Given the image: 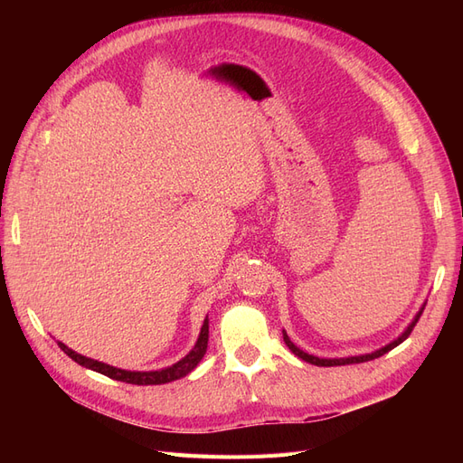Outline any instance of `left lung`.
<instances>
[{
	"mask_svg": "<svg viewBox=\"0 0 463 463\" xmlns=\"http://www.w3.org/2000/svg\"><path fill=\"white\" fill-rule=\"evenodd\" d=\"M423 309H425V307H421V311H419V313L415 315V318L411 320V325H410L408 328H405V330L402 332V335H398V338H396L394 342H390L388 345H384V347H381V349H376V352H373V354H365V355L340 357V359H320V357H315V355L305 354L303 349H299L296 344H293V342L289 340V335L286 334V330H284V342H286V345H288V347L291 349V352L296 354L299 359H303V361H307V363H311V365H317V367H338V365H354V363H365V361H373V359H376V357H381V355L388 354L390 349H394V347H396V345H400L403 340H408V335H410V334H411V330L415 328L417 320H419V317H421Z\"/></svg>",
	"mask_w": 463,
	"mask_h": 463,
	"instance_id": "left-lung-1",
	"label": "left lung"
}]
</instances>
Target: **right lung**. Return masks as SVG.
Segmentation results:
<instances>
[{
    "label": "right lung",
    "instance_id": "obj_1",
    "mask_svg": "<svg viewBox=\"0 0 463 463\" xmlns=\"http://www.w3.org/2000/svg\"><path fill=\"white\" fill-rule=\"evenodd\" d=\"M58 345L75 363H79V365L87 367L90 371L100 373V374H106L109 378H114V381H121V383H128V384H137V386L165 384V383L177 381V378L187 376L194 367L199 365V361L204 357L206 347H208V318H204L201 334H199V340H197V344H194V347L191 349V352L184 359H179L177 363H174L172 367H165V369H160V371H125V369L106 365V363H102V361H94L90 357L80 355V354L73 352V349H69L61 342H58Z\"/></svg>",
    "mask_w": 463,
    "mask_h": 463
}]
</instances>
